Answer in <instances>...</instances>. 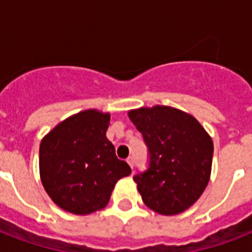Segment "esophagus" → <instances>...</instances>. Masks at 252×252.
Masks as SVG:
<instances>
[{"mask_svg":"<svg viewBox=\"0 0 252 252\" xmlns=\"http://www.w3.org/2000/svg\"><path fill=\"white\" fill-rule=\"evenodd\" d=\"M126 162H128V165H129L130 167L133 168V165H134V159H133V157H132V156H130V157H128V158H126Z\"/></svg>","mask_w":252,"mask_h":252,"instance_id":"obj_1","label":"esophagus"}]
</instances>
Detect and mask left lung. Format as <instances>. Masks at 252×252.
<instances>
[{
    "label": "left lung",
    "mask_w": 252,
    "mask_h": 252,
    "mask_svg": "<svg viewBox=\"0 0 252 252\" xmlns=\"http://www.w3.org/2000/svg\"><path fill=\"white\" fill-rule=\"evenodd\" d=\"M149 150L148 170L133 176L142 201L159 215L182 213L211 178L213 141L192 115L168 106L128 112Z\"/></svg>",
    "instance_id": "1"
}]
</instances>
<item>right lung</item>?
Segmentation results:
<instances>
[{"label": "right lung", "mask_w": 252, "mask_h": 252, "mask_svg": "<svg viewBox=\"0 0 252 252\" xmlns=\"http://www.w3.org/2000/svg\"><path fill=\"white\" fill-rule=\"evenodd\" d=\"M110 114L85 110L57 124L40 142L39 170L45 192L74 215L100 211L130 167L106 137Z\"/></svg>", "instance_id": "right-lung-1"}]
</instances>
